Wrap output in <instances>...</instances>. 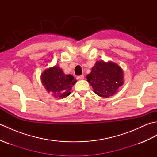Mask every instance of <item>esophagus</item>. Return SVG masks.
I'll return each mask as SVG.
<instances>
[{"label": "esophagus", "mask_w": 157, "mask_h": 157, "mask_svg": "<svg viewBox=\"0 0 157 157\" xmlns=\"http://www.w3.org/2000/svg\"><path fill=\"white\" fill-rule=\"evenodd\" d=\"M77 79H78V80H82V79H84V76L83 75L77 76Z\"/></svg>", "instance_id": "obj_1"}]
</instances>
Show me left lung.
I'll use <instances>...</instances> for the list:
<instances>
[{
	"label": "left lung",
	"mask_w": 157,
	"mask_h": 157,
	"mask_svg": "<svg viewBox=\"0 0 157 157\" xmlns=\"http://www.w3.org/2000/svg\"><path fill=\"white\" fill-rule=\"evenodd\" d=\"M123 71L117 63L109 61H96L92 71L87 75V81L98 96L109 98L117 92L123 84Z\"/></svg>",
	"instance_id": "1"
}]
</instances>
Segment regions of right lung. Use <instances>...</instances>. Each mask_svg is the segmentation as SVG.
Wrapping results in <instances>:
<instances>
[{
	"label": "right lung",
	"instance_id": "1",
	"mask_svg": "<svg viewBox=\"0 0 157 157\" xmlns=\"http://www.w3.org/2000/svg\"><path fill=\"white\" fill-rule=\"evenodd\" d=\"M40 79L46 91L59 99L65 98L71 94V88L77 82L73 75H65L57 65L44 70Z\"/></svg>",
	"mask_w": 157,
	"mask_h": 157
}]
</instances>
